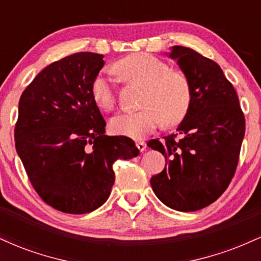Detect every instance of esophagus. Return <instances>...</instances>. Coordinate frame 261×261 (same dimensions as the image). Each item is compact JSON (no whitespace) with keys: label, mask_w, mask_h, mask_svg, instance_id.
<instances>
[{"label":"esophagus","mask_w":261,"mask_h":261,"mask_svg":"<svg viewBox=\"0 0 261 261\" xmlns=\"http://www.w3.org/2000/svg\"><path fill=\"white\" fill-rule=\"evenodd\" d=\"M136 147L139 148L140 152L146 151V143H145V141H137V142H136Z\"/></svg>","instance_id":"esophagus-1"}]
</instances>
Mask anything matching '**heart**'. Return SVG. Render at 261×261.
<instances>
[{
    "instance_id": "heart-1",
    "label": "heart",
    "mask_w": 261,
    "mask_h": 261,
    "mask_svg": "<svg viewBox=\"0 0 261 261\" xmlns=\"http://www.w3.org/2000/svg\"><path fill=\"white\" fill-rule=\"evenodd\" d=\"M113 72L126 82L143 86L136 112L121 113L110 121L113 133L131 139H142L163 122L174 126L187 116L193 100L190 81L180 71L170 70L163 60L147 53L128 55L113 65ZM92 98L100 109L115 107V93L110 81L98 76L92 83Z\"/></svg>"
}]
</instances>
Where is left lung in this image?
I'll list each match as a JSON object with an SVG mask.
<instances>
[{"label":"left lung","instance_id":"8db88e82","mask_svg":"<svg viewBox=\"0 0 261 261\" xmlns=\"http://www.w3.org/2000/svg\"><path fill=\"white\" fill-rule=\"evenodd\" d=\"M169 58L190 81L193 100L176 134L148 141V147L166 157V167L152 176L151 187L168 207L197 211L228 188L238 166L245 119L236 89L216 62L178 45Z\"/></svg>","mask_w":261,"mask_h":261}]
</instances>
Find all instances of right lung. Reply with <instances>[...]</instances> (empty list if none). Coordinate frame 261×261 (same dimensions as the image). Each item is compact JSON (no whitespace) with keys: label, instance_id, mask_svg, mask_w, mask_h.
Returning <instances> with one entry per match:
<instances>
[{"label":"right lung","instance_id":"1","mask_svg":"<svg viewBox=\"0 0 261 261\" xmlns=\"http://www.w3.org/2000/svg\"><path fill=\"white\" fill-rule=\"evenodd\" d=\"M103 58L77 53L53 62L19 99L17 153L38 195L65 214L100 207L115 181L114 162L140 153L128 137L106 135L91 93Z\"/></svg>","mask_w":261,"mask_h":261}]
</instances>
